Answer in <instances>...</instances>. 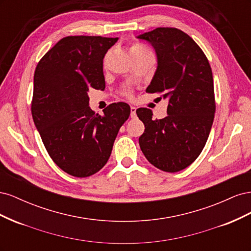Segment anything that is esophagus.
Returning a JSON list of instances; mask_svg holds the SVG:
<instances>
[{
	"label": "esophagus",
	"mask_w": 251,
	"mask_h": 251,
	"mask_svg": "<svg viewBox=\"0 0 251 251\" xmlns=\"http://www.w3.org/2000/svg\"><path fill=\"white\" fill-rule=\"evenodd\" d=\"M131 117L132 118L136 117V108L135 107H131Z\"/></svg>",
	"instance_id": "34e87169"
}]
</instances>
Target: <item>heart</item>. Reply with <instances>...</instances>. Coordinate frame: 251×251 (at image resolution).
Wrapping results in <instances>:
<instances>
[{
	"label": "heart",
	"mask_w": 251,
	"mask_h": 251,
	"mask_svg": "<svg viewBox=\"0 0 251 251\" xmlns=\"http://www.w3.org/2000/svg\"><path fill=\"white\" fill-rule=\"evenodd\" d=\"M147 51H149V50L146 47L141 46V45H139V44H134V45H132L131 48H130L131 54H136V53H142V52H147ZM124 94L125 95H131V92L128 90H125Z\"/></svg>",
	"instance_id": "1"
}]
</instances>
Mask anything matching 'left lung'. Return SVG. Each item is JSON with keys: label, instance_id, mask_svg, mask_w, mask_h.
Wrapping results in <instances>:
<instances>
[{"label": "left lung", "instance_id": "obj_1", "mask_svg": "<svg viewBox=\"0 0 251 251\" xmlns=\"http://www.w3.org/2000/svg\"><path fill=\"white\" fill-rule=\"evenodd\" d=\"M137 39L148 41L157 55V69L147 92L169 100L168 116L162 119H151L153 113L147 108L136 111L144 125L139 146L157 169L179 172L201 154L214 123L211 68L196 42L177 28H156Z\"/></svg>", "mask_w": 251, "mask_h": 251}]
</instances>
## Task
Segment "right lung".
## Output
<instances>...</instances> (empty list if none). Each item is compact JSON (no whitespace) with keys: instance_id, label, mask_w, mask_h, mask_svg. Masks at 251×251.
Returning a JSON list of instances; mask_svg holds the SVG:
<instances>
[{"instance_id":"1","label":"right lung","mask_w":251,"mask_h":251,"mask_svg":"<svg viewBox=\"0 0 251 251\" xmlns=\"http://www.w3.org/2000/svg\"><path fill=\"white\" fill-rule=\"evenodd\" d=\"M118 37L67 36L36 66L31 113L45 148L67 174L85 178L108 162L120 126L130 116L126 102L103 115L89 107V90L105 88L103 57Z\"/></svg>"}]
</instances>
